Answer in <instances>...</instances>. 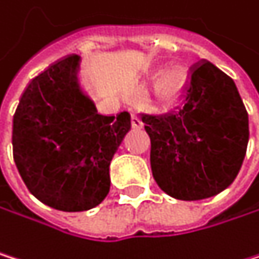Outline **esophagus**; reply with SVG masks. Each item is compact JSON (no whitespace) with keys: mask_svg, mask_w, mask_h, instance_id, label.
Instances as JSON below:
<instances>
[{"mask_svg":"<svg viewBox=\"0 0 259 259\" xmlns=\"http://www.w3.org/2000/svg\"><path fill=\"white\" fill-rule=\"evenodd\" d=\"M131 124H132L134 128H141L143 127V122H141V119H140V116L137 113L131 115Z\"/></svg>","mask_w":259,"mask_h":259,"instance_id":"1","label":"esophagus"}]
</instances>
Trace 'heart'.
Wrapping results in <instances>:
<instances>
[{
	"instance_id": "b5f03b06",
	"label": "heart",
	"mask_w": 259,
	"mask_h": 259,
	"mask_svg": "<svg viewBox=\"0 0 259 259\" xmlns=\"http://www.w3.org/2000/svg\"><path fill=\"white\" fill-rule=\"evenodd\" d=\"M184 82H186L184 67L180 64H170L159 70L155 81V90L159 98L170 100L183 89Z\"/></svg>"
}]
</instances>
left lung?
Here are the masks:
<instances>
[{
	"label": "left lung",
	"mask_w": 259,
	"mask_h": 259,
	"mask_svg": "<svg viewBox=\"0 0 259 259\" xmlns=\"http://www.w3.org/2000/svg\"><path fill=\"white\" fill-rule=\"evenodd\" d=\"M180 107L141 115L159 189L183 201L206 199L236 178L249 143V115L235 81L207 60L190 69Z\"/></svg>",
	"instance_id": "8db88e82"
}]
</instances>
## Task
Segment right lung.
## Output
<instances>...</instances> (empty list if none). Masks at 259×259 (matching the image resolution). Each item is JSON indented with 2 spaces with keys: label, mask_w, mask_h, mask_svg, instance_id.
<instances>
[{
  "label": "right lung",
  "mask_w": 259,
  "mask_h": 259,
  "mask_svg": "<svg viewBox=\"0 0 259 259\" xmlns=\"http://www.w3.org/2000/svg\"><path fill=\"white\" fill-rule=\"evenodd\" d=\"M81 57L55 61L35 76L12 125L13 159L29 192L46 206L82 212L110 189L109 165L131 131V115H100L78 81Z\"/></svg>",
  "instance_id": "right-lung-1"
}]
</instances>
